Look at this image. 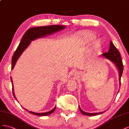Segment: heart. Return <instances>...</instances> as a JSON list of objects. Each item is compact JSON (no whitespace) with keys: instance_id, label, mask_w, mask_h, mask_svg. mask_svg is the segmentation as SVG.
<instances>
[{"instance_id":"obj_1","label":"heart","mask_w":129,"mask_h":129,"mask_svg":"<svg viewBox=\"0 0 129 129\" xmlns=\"http://www.w3.org/2000/svg\"><path fill=\"white\" fill-rule=\"evenodd\" d=\"M95 35L91 32H85L79 33L75 37L76 43L78 45H85L90 44L95 38ZM101 44L99 40H95L93 41V45L94 46H98Z\"/></svg>"}]
</instances>
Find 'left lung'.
Wrapping results in <instances>:
<instances>
[{
	"label": "left lung",
	"mask_w": 129,
	"mask_h": 129,
	"mask_svg": "<svg viewBox=\"0 0 129 129\" xmlns=\"http://www.w3.org/2000/svg\"><path fill=\"white\" fill-rule=\"evenodd\" d=\"M102 56L110 60L111 61H112L113 63L116 65V67H117L118 69L119 70V82H120V79H121V77H122L123 71V61L122 60V58H121L120 52L115 47V46L114 45V44L112 42H110V49L109 50V52L103 53ZM79 108L80 112H82L83 115H86V116H95V115H98V114H101L103 113V112L93 113H87L83 111V110L80 109V107H79Z\"/></svg>",
	"instance_id": "1"
}]
</instances>
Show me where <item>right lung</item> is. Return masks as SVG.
I'll return each instance as SVG.
<instances>
[{"label":"right lung","instance_id":"obj_1","mask_svg":"<svg viewBox=\"0 0 129 129\" xmlns=\"http://www.w3.org/2000/svg\"><path fill=\"white\" fill-rule=\"evenodd\" d=\"M65 28V26L63 25H49V26H41V27H33L29 28L28 30L26 32L24 35L23 36L21 41L18 45L17 50H16L15 52L14 53V54L12 57V68L11 69L12 70L15 65L16 61H17L18 59L20 57V54L22 52L25 50L26 48L29 45L32 40H34L36 38L42 37L48 35H51V34H53L54 32H56L58 31H60L62 30ZM11 80L12 82V92L14 97L16 98L15 95L14 93V89L13 86V82L12 79L11 77ZM56 108H53L52 110L50 111L44 112V113H35L33 112L32 111H28L30 113L33 114V115H35L37 116H47L50 115L52 113H53L56 109ZM26 110V109H25ZM27 111L28 110H26Z\"/></svg>","mask_w":129,"mask_h":129}]
</instances>
